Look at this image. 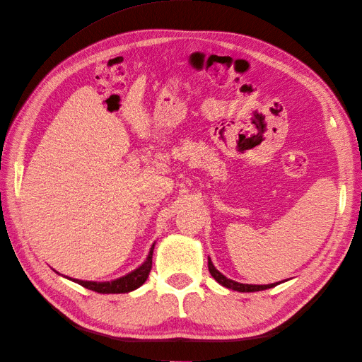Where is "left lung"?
<instances>
[{"instance_id":"8db88e82","label":"left lung","mask_w":362,"mask_h":362,"mask_svg":"<svg viewBox=\"0 0 362 362\" xmlns=\"http://www.w3.org/2000/svg\"><path fill=\"white\" fill-rule=\"evenodd\" d=\"M208 270H210L211 276H213L218 284H221V286H223V287H226V288H231V290H234V291H240V293H252V291L267 290V288H272V287L278 286V284H281V282H275V284H267V286H254V284H242V282L233 281V279L226 278V276L223 275V273H221V272H218V270L214 267V264H213V261H211L210 257H208Z\"/></svg>"}]
</instances>
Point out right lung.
Masks as SVG:
<instances>
[{
	"label": "right lung",
	"mask_w": 362,
	"mask_h": 362,
	"mask_svg": "<svg viewBox=\"0 0 362 362\" xmlns=\"http://www.w3.org/2000/svg\"><path fill=\"white\" fill-rule=\"evenodd\" d=\"M154 246H156V242H154V245L151 246L146 259L141 262V264L137 269H134L133 272H129V273H127V275L120 276L117 279L98 282V281L75 279V278H69V276H66V278L76 282V284H80L81 287L89 288V290L96 291V293H103V294L129 293V291L139 288L140 286H144L145 281L148 279V275H149V272L152 269V252H154ZM54 272H56V270H54ZM59 275H60V273H59Z\"/></svg>",
	"instance_id": "add662e5"
}]
</instances>
